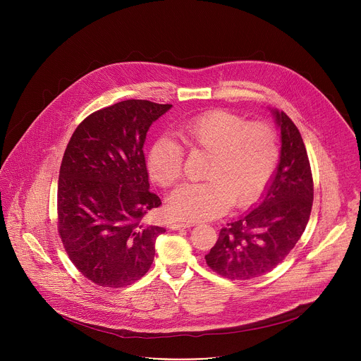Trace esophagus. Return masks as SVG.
Here are the masks:
<instances>
[{"instance_id":"esophagus-1","label":"esophagus","mask_w":361,"mask_h":361,"mask_svg":"<svg viewBox=\"0 0 361 361\" xmlns=\"http://www.w3.org/2000/svg\"><path fill=\"white\" fill-rule=\"evenodd\" d=\"M192 224L191 223H180V221H174L170 224V228L171 230H181V228H188L191 227Z\"/></svg>"}]
</instances>
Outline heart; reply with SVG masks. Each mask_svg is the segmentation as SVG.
<instances>
[{
  "mask_svg": "<svg viewBox=\"0 0 361 361\" xmlns=\"http://www.w3.org/2000/svg\"><path fill=\"white\" fill-rule=\"evenodd\" d=\"M178 134L191 151L210 152L201 183L185 184L167 200V213L177 220L197 221L221 216L228 205L254 202L270 183L279 160L276 128L264 121L247 123L226 110L194 116L178 126ZM147 169L160 187L178 183L184 170V148L161 135L148 149Z\"/></svg>",
  "mask_w": 361,
  "mask_h": 361,
  "instance_id": "heart-1",
  "label": "heart"
}]
</instances>
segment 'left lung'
Returning <instances> with one entry per match:
<instances>
[{"label":"left lung","instance_id":"obj_1","mask_svg":"<svg viewBox=\"0 0 361 361\" xmlns=\"http://www.w3.org/2000/svg\"><path fill=\"white\" fill-rule=\"evenodd\" d=\"M281 131L280 161L262 201L228 223L205 255L228 280H251L276 269L294 248L310 219L313 174L301 134L284 111H273Z\"/></svg>","mask_w":361,"mask_h":361}]
</instances>
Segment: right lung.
Instances as JSON below:
<instances>
[{"mask_svg": "<svg viewBox=\"0 0 361 361\" xmlns=\"http://www.w3.org/2000/svg\"><path fill=\"white\" fill-rule=\"evenodd\" d=\"M173 106L127 99L80 123L60 167L57 214L63 245L77 270L101 287H126L151 267L164 227L142 217L161 205L144 157L149 126Z\"/></svg>", "mask_w": 361, "mask_h": 361, "instance_id": "right-lung-1", "label": "right lung"}]
</instances>
